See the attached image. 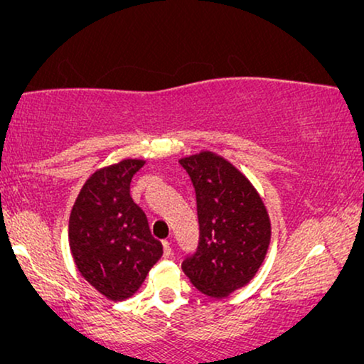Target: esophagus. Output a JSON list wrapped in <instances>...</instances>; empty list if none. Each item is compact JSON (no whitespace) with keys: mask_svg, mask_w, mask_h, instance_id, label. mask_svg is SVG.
Instances as JSON below:
<instances>
[{"mask_svg":"<svg viewBox=\"0 0 364 364\" xmlns=\"http://www.w3.org/2000/svg\"><path fill=\"white\" fill-rule=\"evenodd\" d=\"M162 245H164V257H166V258H168V257H171V255H172V248H171V242H168V240H166V242H164V243H162Z\"/></svg>","mask_w":364,"mask_h":364,"instance_id":"obj_1","label":"esophagus"}]
</instances>
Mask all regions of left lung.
<instances>
[{
	"mask_svg": "<svg viewBox=\"0 0 364 364\" xmlns=\"http://www.w3.org/2000/svg\"><path fill=\"white\" fill-rule=\"evenodd\" d=\"M196 188L198 247L182 270L198 291L225 298L250 283L265 260L272 225L253 183L212 151L182 157Z\"/></svg>",
	"mask_w": 364,
	"mask_h": 364,
	"instance_id": "8db88e82",
	"label": "left lung"
}]
</instances>
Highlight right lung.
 Wrapping results in <instances>:
<instances>
[{
    "mask_svg": "<svg viewBox=\"0 0 364 364\" xmlns=\"http://www.w3.org/2000/svg\"><path fill=\"white\" fill-rule=\"evenodd\" d=\"M146 161L124 159L84 182L69 217V248L89 285L112 301L131 298L162 257V243L134 203L131 181Z\"/></svg>",
    "mask_w": 364,
    "mask_h": 364,
    "instance_id": "obj_1",
    "label": "right lung"
}]
</instances>
